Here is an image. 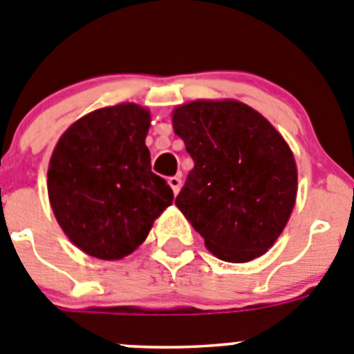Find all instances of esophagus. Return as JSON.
<instances>
[{
	"label": "esophagus",
	"instance_id": "34e87169",
	"mask_svg": "<svg viewBox=\"0 0 354 354\" xmlns=\"http://www.w3.org/2000/svg\"><path fill=\"white\" fill-rule=\"evenodd\" d=\"M169 185H171V189H173L174 194L180 192L181 189V178L180 176H171L169 178Z\"/></svg>",
	"mask_w": 354,
	"mask_h": 354
}]
</instances>
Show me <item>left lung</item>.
<instances>
[{"label": "left lung", "mask_w": 354, "mask_h": 354, "mask_svg": "<svg viewBox=\"0 0 354 354\" xmlns=\"http://www.w3.org/2000/svg\"><path fill=\"white\" fill-rule=\"evenodd\" d=\"M194 169L176 206L218 259L263 256L289 221L296 164L266 118L236 100H197L173 113Z\"/></svg>", "instance_id": "left-lung-1"}]
</instances>
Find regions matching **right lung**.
Returning a JSON list of instances; mask_svg holds the SVG:
<instances>
[{
    "instance_id": "obj_1",
    "label": "right lung",
    "mask_w": 354,
    "mask_h": 354,
    "mask_svg": "<svg viewBox=\"0 0 354 354\" xmlns=\"http://www.w3.org/2000/svg\"><path fill=\"white\" fill-rule=\"evenodd\" d=\"M148 129V111L120 104L86 114L54 148L50 206L82 252L109 261L129 256L173 203L167 181L151 171Z\"/></svg>"
}]
</instances>
